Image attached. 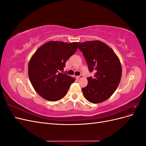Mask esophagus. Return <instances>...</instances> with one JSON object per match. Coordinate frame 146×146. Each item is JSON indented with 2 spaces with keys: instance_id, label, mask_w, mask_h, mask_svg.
I'll use <instances>...</instances> for the list:
<instances>
[{
  "instance_id": "34e87169",
  "label": "esophagus",
  "mask_w": 146,
  "mask_h": 146,
  "mask_svg": "<svg viewBox=\"0 0 146 146\" xmlns=\"http://www.w3.org/2000/svg\"><path fill=\"white\" fill-rule=\"evenodd\" d=\"M82 77H83L82 75H80V76H77V77H76V78H77V79H80V78H82Z\"/></svg>"
}]
</instances>
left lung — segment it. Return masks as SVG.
I'll return each mask as SVG.
<instances>
[{
  "mask_svg": "<svg viewBox=\"0 0 146 146\" xmlns=\"http://www.w3.org/2000/svg\"><path fill=\"white\" fill-rule=\"evenodd\" d=\"M88 69L94 72L93 78H87L88 83L82 88L85 98L92 104L107 100L116 91L122 76L121 64L111 48L96 40L78 42Z\"/></svg>",
  "mask_w": 146,
  "mask_h": 146,
  "instance_id": "obj_1",
  "label": "left lung"
}]
</instances>
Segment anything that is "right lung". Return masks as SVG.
Wrapping results in <instances>:
<instances>
[{"label":"right lung","instance_id":"add662e5","mask_svg":"<svg viewBox=\"0 0 146 146\" xmlns=\"http://www.w3.org/2000/svg\"><path fill=\"white\" fill-rule=\"evenodd\" d=\"M78 42L50 41L39 47L30 58L28 73L37 93L51 102L67 94L74 78L63 74L66 62L78 48Z\"/></svg>","mask_w":146,"mask_h":146}]
</instances>
